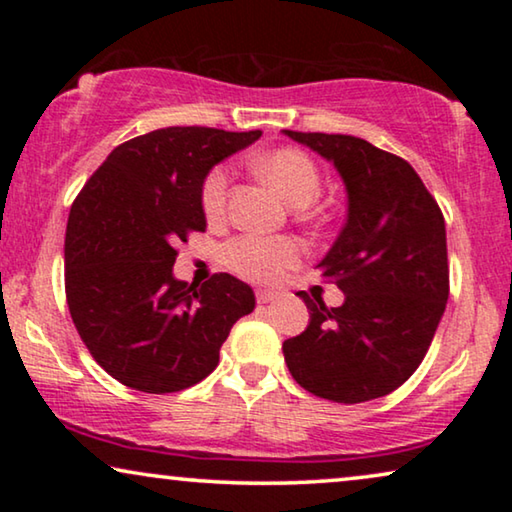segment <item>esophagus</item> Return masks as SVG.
Here are the masks:
<instances>
[{
	"instance_id": "34e87169",
	"label": "esophagus",
	"mask_w": 512,
	"mask_h": 512,
	"mask_svg": "<svg viewBox=\"0 0 512 512\" xmlns=\"http://www.w3.org/2000/svg\"><path fill=\"white\" fill-rule=\"evenodd\" d=\"M279 296H282V293H279L277 289H258L256 291V300H258V303H275V300L279 298Z\"/></svg>"
}]
</instances>
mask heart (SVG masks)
Segmentation results:
<instances>
[{
    "mask_svg": "<svg viewBox=\"0 0 512 512\" xmlns=\"http://www.w3.org/2000/svg\"><path fill=\"white\" fill-rule=\"evenodd\" d=\"M256 172L293 207H305L319 193V172L298 149H277L256 158ZM230 174L226 167L209 172L202 186V207L209 219H219L226 209ZM228 268L251 282H277L286 270L296 268L300 249L286 237L242 235L223 251Z\"/></svg>",
    "mask_w": 512,
    "mask_h": 512,
    "instance_id": "1",
    "label": "heart"
}]
</instances>
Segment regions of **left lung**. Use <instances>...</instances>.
<instances>
[{
    "label": "left lung",
    "mask_w": 512,
    "mask_h": 512,
    "mask_svg": "<svg viewBox=\"0 0 512 512\" xmlns=\"http://www.w3.org/2000/svg\"><path fill=\"white\" fill-rule=\"evenodd\" d=\"M340 174L347 221L321 258L345 303L296 293L310 324L284 340L293 380L335 403H363L401 387L422 363L443 319L447 270L445 219L419 174L403 158L354 135L282 130Z\"/></svg>",
    "instance_id": "left-lung-1"
}]
</instances>
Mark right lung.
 <instances>
[{
  "mask_svg": "<svg viewBox=\"0 0 512 512\" xmlns=\"http://www.w3.org/2000/svg\"><path fill=\"white\" fill-rule=\"evenodd\" d=\"M261 130L174 125L116 146L74 200L65 237L67 305L93 359L125 387L170 394L219 366L256 296L233 275L174 277L177 244L205 230L209 170Z\"/></svg>",
  "mask_w": 512,
  "mask_h": 512,
  "instance_id": "1",
  "label": "right lung"
}]
</instances>
